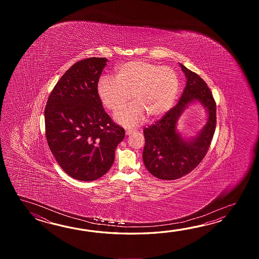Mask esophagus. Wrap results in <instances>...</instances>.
<instances>
[{
    "instance_id": "34e87169",
    "label": "esophagus",
    "mask_w": 259,
    "mask_h": 259,
    "mask_svg": "<svg viewBox=\"0 0 259 259\" xmlns=\"http://www.w3.org/2000/svg\"><path fill=\"white\" fill-rule=\"evenodd\" d=\"M133 132H134L133 130H126V135H131Z\"/></svg>"
}]
</instances>
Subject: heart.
Returning a JSON list of instances; mask_svg holds the SVG:
<instances>
[{
  "label": "heart",
  "instance_id": "b5f03b06",
  "mask_svg": "<svg viewBox=\"0 0 259 259\" xmlns=\"http://www.w3.org/2000/svg\"><path fill=\"white\" fill-rule=\"evenodd\" d=\"M179 91L180 77L175 69L143 60L123 64L116 68L114 78L101 77L97 85L101 102L113 112L123 110L132 95L135 104L115 116L126 127L138 126L146 116L152 119L164 116L174 105Z\"/></svg>",
  "mask_w": 259,
  "mask_h": 259
}]
</instances>
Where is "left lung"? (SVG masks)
Masks as SVG:
<instances>
[{"label":"left lung","instance_id":"1","mask_svg":"<svg viewBox=\"0 0 259 259\" xmlns=\"http://www.w3.org/2000/svg\"><path fill=\"white\" fill-rule=\"evenodd\" d=\"M180 66L187 78L181 99L160 120L143 130L144 165L152 175L165 181L187 175L204 159L217 123L215 100L206 83L182 64ZM196 101L206 108L208 121L196 137L183 138L176 131V124L187 106Z\"/></svg>","mask_w":259,"mask_h":259}]
</instances>
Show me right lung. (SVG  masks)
<instances>
[{"label": "right lung", "mask_w": 259, "mask_h": 259, "mask_svg": "<svg viewBox=\"0 0 259 259\" xmlns=\"http://www.w3.org/2000/svg\"><path fill=\"white\" fill-rule=\"evenodd\" d=\"M107 61L91 57L74 64L56 83L44 111L51 152L67 175L81 182L95 181L110 169L125 137L97 93Z\"/></svg>", "instance_id": "add662e5"}]
</instances>
